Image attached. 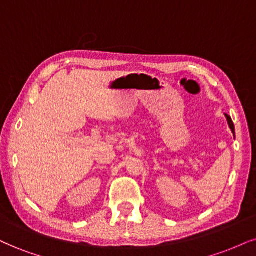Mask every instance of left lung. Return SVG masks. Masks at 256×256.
Returning <instances> with one entry per match:
<instances>
[{"label":"left lung","instance_id":"8db88e82","mask_svg":"<svg viewBox=\"0 0 256 256\" xmlns=\"http://www.w3.org/2000/svg\"><path fill=\"white\" fill-rule=\"evenodd\" d=\"M226 120H228V123H229V127H230V129H232V134L235 135V127H234V123H232V118H230V116H228V115H226Z\"/></svg>","mask_w":256,"mask_h":256}]
</instances>
